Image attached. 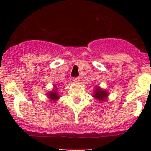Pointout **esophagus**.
<instances>
[{"label": "esophagus", "instance_id": "obj_1", "mask_svg": "<svg viewBox=\"0 0 151 151\" xmlns=\"http://www.w3.org/2000/svg\"><path fill=\"white\" fill-rule=\"evenodd\" d=\"M73 80L75 82L78 83V82H79V77H75V78H73Z\"/></svg>", "mask_w": 151, "mask_h": 151}]
</instances>
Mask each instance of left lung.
<instances>
[{"instance_id":"8db88e82","label":"left lung","mask_w":151,"mask_h":151,"mask_svg":"<svg viewBox=\"0 0 151 151\" xmlns=\"http://www.w3.org/2000/svg\"><path fill=\"white\" fill-rule=\"evenodd\" d=\"M108 96V92L106 90H103L101 88L97 86L94 90V97L99 101H104L106 99Z\"/></svg>"}]
</instances>
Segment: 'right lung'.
<instances>
[{
    "mask_svg": "<svg viewBox=\"0 0 151 151\" xmlns=\"http://www.w3.org/2000/svg\"><path fill=\"white\" fill-rule=\"evenodd\" d=\"M57 87L54 88V89L52 91H50L47 94V96H48V98L49 99L52 100V101H57V100L59 99V94H58V93H57Z\"/></svg>",
    "mask_w": 151,
    "mask_h": 151,
    "instance_id": "obj_1",
    "label": "right lung"
}]
</instances>
